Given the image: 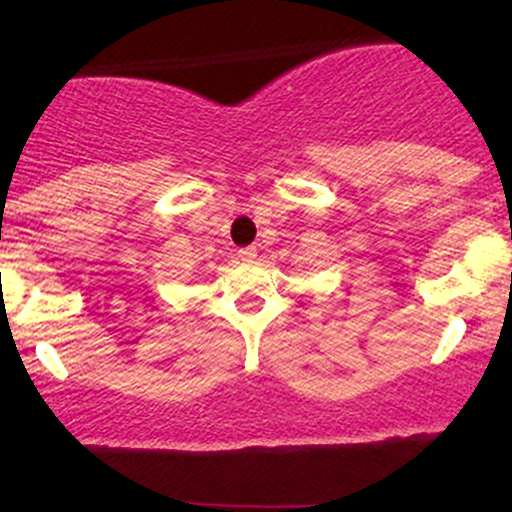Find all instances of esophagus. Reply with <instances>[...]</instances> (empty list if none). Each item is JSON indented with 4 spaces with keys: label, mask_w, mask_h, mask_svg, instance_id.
I'll list each match as a JSON object with an SVG mask.
<instances>
[{
    "label": "esophagus",
    "mask_w": 512,
    "mask_h": 512,
    "mask_svg": "<svg viewBox=\"0 0 512 512\" xmlns=\"http://www.w3.org/2000/svg\"><path fill=\"white\" fill-rule=\"evenodd\" d=\"M241 258V261H246V263H251L256 258V249L254 246H246V249H239V254H236Z\"/></svg>",
    "instance_id": "obj_1"
}]
</instances>
